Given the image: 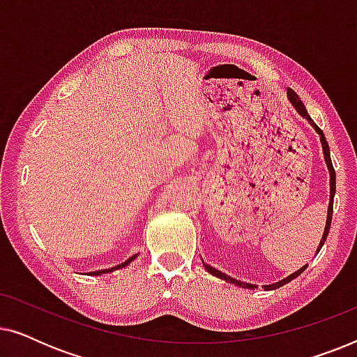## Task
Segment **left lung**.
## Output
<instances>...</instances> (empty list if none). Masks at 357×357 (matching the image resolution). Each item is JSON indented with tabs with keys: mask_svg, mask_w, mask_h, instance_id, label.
I'll use <instances>...</instances> for the list:
<instances>
[{
	"mask_svg": "<svg viewBox=\"0 0 357 357\" xmlns=\"http://www.w3.org/2000/svg\"><path fill=\"white\" fill-rule=\"evenodd\" d=\"M287 99H289L291 104L294 105V109L297 110V114H299L301 116H304V119H305L307 121H309V123H310L312 126H314V130L317 131V133H319V136H320V143H321V149H324L325 164H326V167H328V174H330V203H328V214H326V222H325V229H324V236H321L319 247H317V253H319V252H320V248L324 247V243H325V241H326V237H328L330 226H331V216H333V198H335V192H336V174H335L333 164H331L330 148H328V143H326V139H325L324 131H321V130L319 128V126L315 125V121L310 119L309 114H307V110H305L304 104H302V100L299 99V97H297V94H296V92L292 91V89H287ZM203 265H204V268H206V270H208V273H211L213 276L219 278V280H224V281L231 282V284H234V286L243 287V289H255V287H258L257 284H250V282H243V281H238V280H236V278H231L229 275H226V273H222V271L216 270V268H213V266L206 265V263H204V261H203ZM307 266H309V265H304V266L301 268V270L294 271V273H292V275H289L287 278H284V280H281V281H278V282H273V284H266V286H263V289H265V291H273V289H278V287H281V286L287 284V282H291L292 280H296V278L299 276L301 273H304Z\"/></svg>",
	"mask_w": 357,
	"mask_h": 357,
	"instance_id": "obj_1",
	"label": "left lung"
}]
</instances>
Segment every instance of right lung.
<instances>
[{
  "label": "right lung",
  "instance_id": "add662e5",
  "mask_svg": "<svg viewBox=\"0 0 357 357\" xmlns=\"http://www.w3.org/2000/svg\"><path fill=\"white\" fill-rule=\"evenodd\" d=\"M136 257H138V253H136V255H133V257H130V258H128V260H126V261H123V263H121V265H116V266H114V268H109V270H99V271H92V273H91V276H100V275H104V273H110V271L120 270V268H123V266H126V265H130V263H131V261H133Z\"/></svg>",
  "mask_w": 357,
  "mask_h": 357
}]
</instances>
